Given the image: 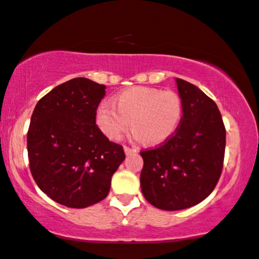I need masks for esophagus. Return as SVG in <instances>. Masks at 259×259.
Here are the masks:
<instances>
[{"mask_svg": "<svg viewBox=\"0 0 259 259\" xmlns=\"http://www.w3.org/2000/svg\"><path fill=\"white\" fill-rule=\"evenodd\" d=\"M124 152H125V154L126 155H132V154H135V153H138V149H135V148H130V147H124Z\"/></svg>", "mask_w": 259, "mask_h": 259, "instance_id": "esophagus-1", "label": "esophagus"}]
</instances>
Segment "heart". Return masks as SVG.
<instances>
[{"instance_id": "heart-1", "label": "heart", "mask_w": 259, "mask_h": 259, "mask_svg": "<svg viewBox=\"0 0 259 259\" xmlns=\"http://www.w3.org/2000/svg\"><path fill=\"white\" fill-rule=\"evenodd\" d=\"M105 101L96 110L99 129L111 140L119 139L132 124V136L147 145L167 141L182 118V100L176 93L158 88L134 87Z\"/></svg>"}]
</instances>
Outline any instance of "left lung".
I'll use <instances>...</instances> for the list:
<instances>
[{
	"mask_svg": "<svg viewBox=\"0 0 259 259\" xmlns=\"http://www.w3.org/2000/svg\"><path fill=\"white\" fill-rule=\"evenodd\" d=\"M183 112L176 133L154 149L141 152L143 197L165 211L194 206L219 182L226 129L213 100L194 84L176 78Z\"/></svg>",
	"mask_w": 259,
	"mask_h": 259,
	"instance_id": "8db88e82",
	"label": "left lung"
}]
</instances>
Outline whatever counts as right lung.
<instances>
[{
	"label": "right lung",
	"mask_w": 259,
	"mask_h": 259,
	"mask_svg": "<svg viewBox=\"0 0 259 259\" xmlns=\"http://www.w3.org/2000/svg\"><path fill=\"white\" fill-rule=\"evenodd\" d=\"M104 84L73 78L37 102L27 132L33 180L43 193L67 207L84 208L104 200L111 179L125 159L95 124Z\"/></svg>",
	"instance_id": "1"
}]
</instances>
